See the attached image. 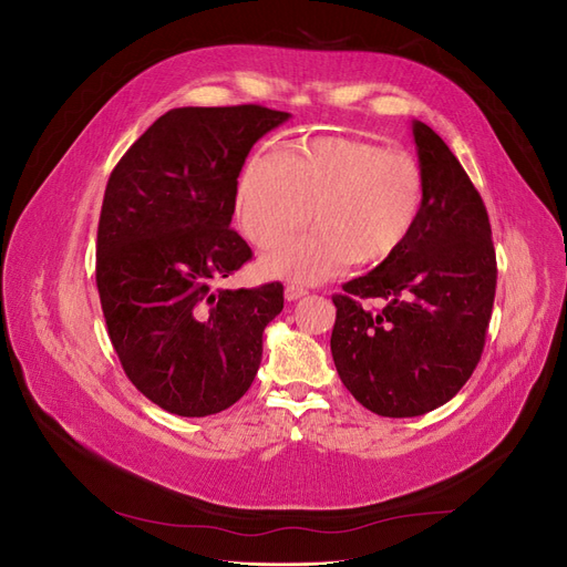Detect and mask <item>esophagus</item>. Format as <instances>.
Returning a JSON list of instances; mask_svg holds the SVG:
<instances>
[{
  "label": "esophagus",
  "mask_w": 567,
  "mask_h": 567,
  "mask_svg": "<svg viewBox=\"0 0 567 567\" xmlns=\"http://www.w3.org/2000/svg\"><path fill=\"white\" fill-rule=\"evenodd\" d=\"M302 296H307V288H302V286H298V284H288L286 286V300H300Z\"/></svg>",
  "instance_id": "1"
}]
</instances>
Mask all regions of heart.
Returning <instances> with one entry per match:
<instances>
[{
  "mask_svg": "<svg viewBox=\"0 0 567 567\" xmlns=\"http://www.w3.org/2000/svg\"><path fill=\"white\" fill-rule=\"evenodd\" d=\"M425 177L406 151L319 136L279 153L257 151L236 184V219L248 241L274 248L300 229L312 208L317 227L269 255L279 277L317 284L348 260L383 262L414 231Z\"/></svg>",
  "mask_w": 567,
  "mask_h": 567,
  "instance_id": "1",
  "label": "heart"
}]
</instances>
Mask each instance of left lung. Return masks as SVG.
Returning a JSON list of instances; mask_svg holds the SVG:
<instances>
[{"mask_svg":"<svg viewBox=\"0 0 567 567\" xmlns=\"http://www.w3.org/2000/svg\"><path fill=\"white\" fill-rule=\"evenodd\" d=\"M425 177L414 231L333 296L331 354L342 385L379 416H421L466 385L485 348L496 255L483 198L450 146L421 120ZM381 299V311L363 300Z\"/></svg>","mask_w":567,"mask_h":567,"instance_id":"left-lung-1","label":"left lung"}]
</instances>
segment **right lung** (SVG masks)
<instances>
[{
	"label": "right lung",
	"mask_w": 567,
	"mask_h": 567,
	"mask_svg": "<svg viewBox=\"0 0 567 567\" xmlns=\"http://www.w3.org/2000/svg\"><path fill=\"white\" fill-rule=\"evenodd\" d=\"M288 117L257 104L173 109L109 177L96 231L101 310L127 379L169 414L225 411L260 369L284 286L221 281L252 257L231 229L238 175L252 144Z\"/></svg>",
	"instance_id": "right-lung-1"
}]
</instances>
